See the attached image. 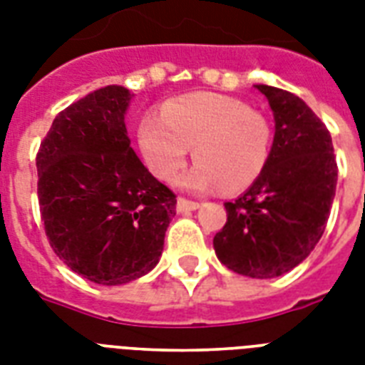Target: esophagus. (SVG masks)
<instances>
[{
    "label": "esophagus",
    "instance_id": "obj_1",
    "mask_svg": "<svg viewBox=\"0 0 365 365\" xmlns=\"http://www.w3.org/2000/svg\"><path fill=\"white\" fill-rule=\"evenodd\" d=\"M199 202H195V200H187V199H178L176 202V210L178 212H193L199 208Z\"/></svg>",
    "mask_w": 365,
    "mask_h": 365
}]
</instances>
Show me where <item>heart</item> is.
<instances>
[{"label": "heart", "mask_w": 365, "mask_h": 365, "mask_svg": "<svg viewBox=\"0 0 365 365\" xmlns=\"http://www.w3.org/2000/svg\"><path fill=\"white\" fill-rule=\"evenodd\" d=\"M140 143L155 176L174 182L193 148L197 165L183 185L210 191L222 185L239 193L259 178L271 151L265 117L240 100L214 93H191L163 104L160 117L140 125Z\"/></svg>", "instance_id": "obj_1"}]
</instances>
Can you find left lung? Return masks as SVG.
Wrapping results in <instances>:
<instances>
[{
	"label": "left lung",
	"mask_w": 365,
	"mask_h": 365,
	"mask_svg": "<svg viewBox=\"0 0 365 365\" xmlns=\"http://www.w3.org/2000/svg\"><path fill=\"white\" fill-rule=\"evenodd\" d=\"M274 117V140L259 178L225 202L227 223L214 237L217 259L250 278L297 267L322 239L337 185L331 136L295 94L255 85Z\"/></svg>",
	"instance_id": "obj_1"
}]
</instances>
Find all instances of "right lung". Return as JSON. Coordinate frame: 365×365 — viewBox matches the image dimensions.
Here are the masks:
<instances>
[{
	"label": "right lung",
	"mask_w": 365,
	"mask_h": 365,
	"mask_svg": "<svg viewBox=\"0 0 365 365\" xmlns=\"http://www.w3.org/2000/svg\"><path fill=\"white\" fill-rule=\"evenodd\" d=\"M134 94L108 85L60 111L37 153V197L54 254L102 286L160 259L176 195L138 159L125 115Z\"/></svg>",
	"instance_id": "obj_1"
}]
</instances>
